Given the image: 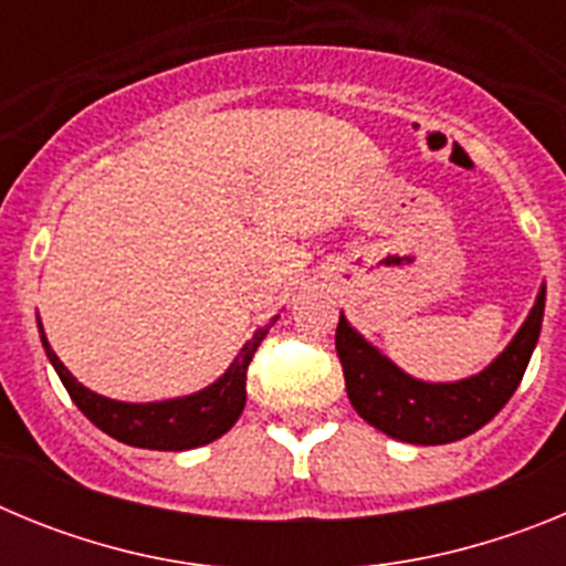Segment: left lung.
I'll return each mask as SVG.
<instances>
[{
  "mask_svg": "<svg viewBox=\"0 0 566 566\" xmlns=\"http://www.w3.org/2000/svg\"><path fill=\"white\" fill-rule=\"evenodd\" d=\"M544 294L542 283L516 337L488 368L453 382H424L405 374L339 312L337 357L354 411L377 431L411 444H448L476 433L507 405L527 371L542 334Z\"/></svg>",
  "mask_w": 566,
  "mask_h": 566,
  "instance_id": "obj_1",
  "label": "left lung"
}]
</instances>
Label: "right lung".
I'll return each mask as SVG.
<instances>
[{
    "mask_svg": "<svg viewBox=\"0 0 566 566\" xmlns=\"http://www.w3.org/2000/svg\"><path fill=\"white\" fill-rule=\"evenodd\" d=\"M274 319L277 317L269 319L266 326H260L243 343L238 357L229 363L227 371L214 382H209L201 391L187 394V397L158 399V402H122V399H109L90 391L67 371V365L50 348L42 323H39V334H42L44 354H48L50 365L56 368L70 399L107 437L133 444V448H147V451H192V448L221 439L243 413V405H247V368L252 363L254 352H258V345L263 343L269 328L274 326Z\"/></svg>",
    "mask_w": 566,
    "mask_h": 566,
    "instance_id": "right-lung-1",
    "label": "right lung"
}]
</instances>
